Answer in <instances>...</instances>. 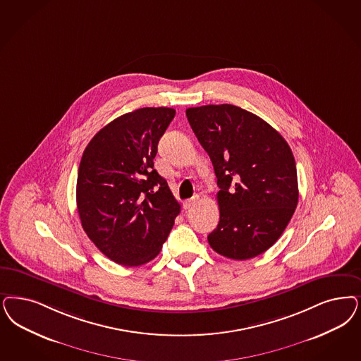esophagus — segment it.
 Here are the masks:
<instances>
[{
	"instance_id": "esophagus-1",
	"label": "esophagus",
	"mask_w": 361,
	"mask_h": 361,
	"mask_svg": "<svg viewBox=\"0 0 361 361\" xmlns=\"http://www.w3.org/2000/svg\"><path fill=\"white\" fill-rule=\"evenodd\" d=\"M197 200H199V196L196 195V196H193L192 199L187 200L185 202H184V207H185V209H189V208H192L196 202H197Z\"/></svg>"
}]
</instances>
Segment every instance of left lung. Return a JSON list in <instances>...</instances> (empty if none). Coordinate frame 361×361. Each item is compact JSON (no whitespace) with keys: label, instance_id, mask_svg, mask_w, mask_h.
<instances>
[{"label":"left lung","instance_id":"obj_1","mask_svg":"<svg viewBox=\"0 0 361 361\" xmlns=\"http://www.w3.org/2000/svg\"><path fill=\"white\" fill-rule=\"evenodd\" d=\"M217 177L220 221L213 250L248 260L271 248L298 207L296 162L288 142L259 116L231 104L187 109Z\"/></svg>","mask_w":361,"mask_h":361}]
</instances>
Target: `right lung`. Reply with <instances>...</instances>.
Instances as JSON below:
<instances>
[{
	"label": "right lung",
	"mask_w": 361,
	"mask_h": 361,
	"mask_svg": "<svg viewBox=\"0 0 361 361\" xmlns=\"http://www.w3.org/2000/svg\"><path fill=\"white\" fill-rule=\"evenodd\" d=\"M172 108H141L104 126L82 153L77 211L93 244L111 260L138 267L153 260L180 213L166 180L153 168Z\"/></svg>",
	"instance_id": "1"
}]
</instances>
